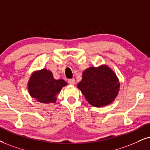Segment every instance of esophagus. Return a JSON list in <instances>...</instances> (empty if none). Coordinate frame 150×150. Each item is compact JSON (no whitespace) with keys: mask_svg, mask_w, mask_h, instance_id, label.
<instances>
[{"mask_svg":"<svg viewBox=\"0 0 150 150\" xmlns=\"http://www.w3.org/2000/svg\"><path fill=\"white\" fill-rule=\"evenodd\" d=\"M75 79L73 78V79H69V81H68V82H69V84L74 85V84H75Z\"/></svg>","mask_w":150,"mask_h":150,"instance_id":"1","label":"esophagus"}]
</instances>
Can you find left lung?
Instances as JSON below:
<instances>
[{
    "label": "left lung",
    "instance_id": "8db88e82",
    "mask_svg": "<svg viewBox=\"0 0 150 150\" xmlns=\"http://www.w3.org/2000/svg\"><path fill=\"white\" fill-rule=\"evenodd\" d=\"M77 86L90 105L102 107L114 101L120 84L113 70L104 64L84 70Z\"/></svg>",
    "mask_w": 150,
    "mask_h": 150
}]
</instances>
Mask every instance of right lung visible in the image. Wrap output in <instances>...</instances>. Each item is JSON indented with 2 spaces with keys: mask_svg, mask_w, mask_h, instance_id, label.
I'll list each match as a JSON object with an SVG mask.
<instances>
[{
  "mask_svg": "<svg viewBox=\"0 0 150 150\" xmlns=\"http://www.w3.org/2000/svg\"><path fill=\"white\" fill-rule=\"evenodd\" d=\"M67 85L64 79H55L52 72L46 69L33 72L28 83V89L31 97L41 103H54L57 95Z\"/></svg>",
  "mask_w": 150,
  "mask_h": 150,
  "instance_id": "add662e5",
  "label": "right lung"
}]
</instances>
